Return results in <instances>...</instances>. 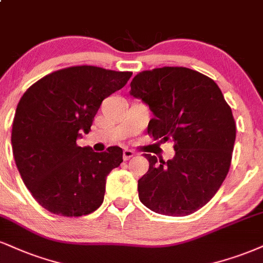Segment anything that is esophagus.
<instances>
[{"label": "esophagus", "instance_id": "1", "mask_svg": "<svg viewBox=\"0 0 263 263\" xmlns=\"http://www.w3.org/2000/svg\"><path fill=\"white\" fill-rule=\"evenodd\" d=\"M135 156V152L128 149V148H126V149H123V160H128L129 158H132Z\"/></svg>", "mask_w": 263, "mask_h": 263}]
</instances>
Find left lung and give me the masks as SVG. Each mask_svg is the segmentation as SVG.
Returning a JSON list of instances; mask_svg holds the SVG:
<instances>
[{"mask_svg": "<svg viewBox=\"0 0 263 263\" xmlns=\"http://www.w3.org/2000/svg\"><path fill=\"white\" fill-rule=\"evenodd\" d=\"M132 97L153 111L148 135L174 141L175 156L164 162L145 154L149 169L138 180L145 207L164 216L196 212L217 194L232 163L235 120L216 82L186 67L140 72Z\"/></svg>", "mask_w": 263, "mask_h": 263, "instance_id": "8db88e82", "label": "left lung"}]
</instances>
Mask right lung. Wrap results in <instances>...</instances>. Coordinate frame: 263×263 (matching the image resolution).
<instances>
[{"label": "right lung", "instance_id": "obj_1", "mask_svg": "<svg viewBox=\"0 0 263 263\" xmlns=\"http://www.w3.org/2000/svg\"><path fill=\"white\" fill-rule=\"evenodd\" d=\"M132 72L72 66L46 74L21 98L12 126V149L24 185L41 207L81 217L100 207L106 176L122 163V149L97 153L80 147L101 101L127 83Z\"/></svg>", "mask_w": 263, "mask_h": 263}]
</instances>
